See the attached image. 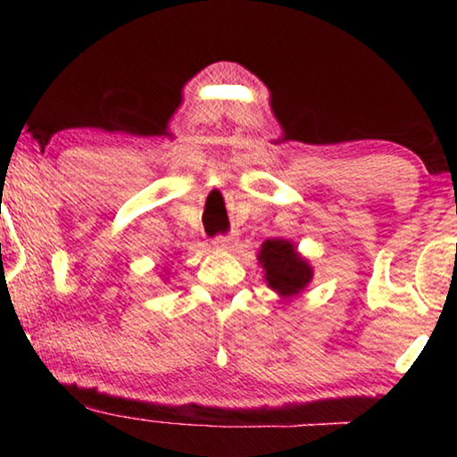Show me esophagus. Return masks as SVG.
<instances>
[{
    "label": "esophagus",
    "instance_id": "1",
    "mask_svg": "<svg viewBox=\"0 0 457 457\" xmlns=\"http://www.w3.org/2000/svg\"><path fill=\"white\" fill-rule=\"evenodd\" d=\"M212 245H214V249H218V252H230L237 245L235 237H216L214 241H212Z\"/></svg>",
    "mask_w": 457,
    "mask_h": 457
}]
</instances>
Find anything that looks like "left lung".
Here are the masks:
<instances>
[{
	"instance_id": "obj_1",
	"label": "left lung",
	"mask_w": 457,
	"mask_h": 457,
	"mask_svg": "<svg viewBox=\"0 0 457 457\" xmlns=\"http://www.w3.org/2000/svg\"><path fill=\"white\" fill-rule=\"evenodd\" d=\"M258 262L264 268V280L280 299L297 297L314 278V268L302 253L295 243L283 237H274L262 243Z\"/></svg>"
}]
</instances>
